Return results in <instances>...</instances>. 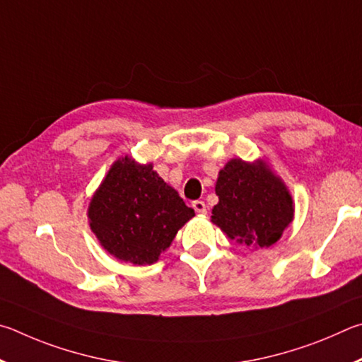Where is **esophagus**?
Instances as JSON below:
<instances>
[{"label":"esophagus","instance_id":"34e87169","mask_svg":"<svg viewBox=\"0 0 362 362\" xmlns=\"http://www.w3.org/2000/svg\"><path fill=\"white\" fill-rule=\"evenodd\" d=\"M192 208L195 210V213L206 214V205H205L204 200H195V202H192Z\"/></svg>","mask_w":362,"mask_h":362}]
</instances>
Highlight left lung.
Masks as SVG:
<instances>
[{"instance_id": "left-lung-1", "label": "left lung", "mask_w": 362, "mask_h": 362, "mask_svg": "<svg viewBox=\"0 0 362 362\" xmlns=\"http://www.w3.org/2000/svg\"><path fill=\"white\" fill-rule=\"evenodd\" d=\"M216 195L211 223L246 246L269 248L293 223L294 200L262 158L227 162L219 171Z\"/></svg>"}]
</instances>
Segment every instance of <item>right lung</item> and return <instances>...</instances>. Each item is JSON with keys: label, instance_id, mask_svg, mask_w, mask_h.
<instances>
[{"label": "right lung", "instance_id": "1", "mask_svg": "<svg viewBox=\"0 0 362 362\" xmlns=\"http://www.w3.org/2000/svg\"><path fill=\"white\" fill-rule=\"evenodd\" d=\"M87 216L110 255L133 265H151L195 213L152 170V163L141 165L125 156L111 165Z\"/></svg>", "mask_w": 362, "mask_h": 362}]
</instances>
